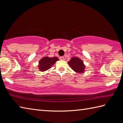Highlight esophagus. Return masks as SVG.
Masks as SVG:
<instances>
[{
	"label": "esophagus",
	"instance_id": "1",
	"mask_svg": "<svg viewBox=\"0 0 123 123\" xmlns=\"http://www.w3.org/2000/svg\"><path fill=\"white\" fill-rule=\"evenodd\" d=\"M59 59H60V60H61V61H64V60L65 59V57L64 56H62V57H60Z\"/></svg>",
	"mask_w": 123,
	"mask_h": 123
}]
</instances>
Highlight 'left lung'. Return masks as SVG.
I'll return each mask as SVG.
<instances>
[{
    "label": "left lung",
    "mask_w": 123,
    "mask_h": 123,
    "mask_svg": "<svg viewBox=\"0 0 123 123\" xmlns=\"http://www.w3.org/2000/svg\"><path fill=\"white\" fill-rule=\"evenodd\" d=\"M68 64L69 66L74 71L78 73H83L85 71L86 66L83 64L82 60L78 57L71 58L69 62H68Z\"/></svg>",
    "instance_id": "8db88e82"
}]
</instances>
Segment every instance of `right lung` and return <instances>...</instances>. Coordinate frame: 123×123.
<instances>
[{
	"mask_svg": "<svg viewBox=\"0 0 123 123\" xmlns=\"http://www.w3.org/2000/svg\"><path fill=\"white\" fill-rule=\"evenodd\" d=\"M58 61V58L56 57L50 58L49 57H44L40 59L38 62V69L41 71H45L49 69L55 62Z\"/></svg>",
	"mask_w": 123,
	"mask_h": 123,
	"instance_id": "1",
	"label": "right lung"
}]
</instances>
